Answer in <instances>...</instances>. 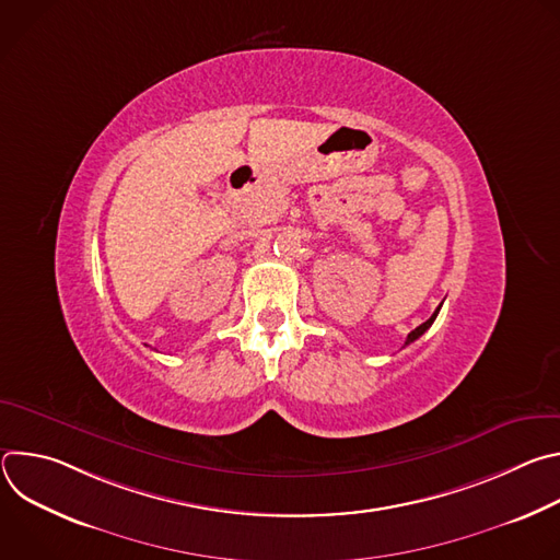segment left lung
<instances>
[{
    "label": "left lung",
    "instance_id": "8db88e82",
    "mask_svg": "<svg viewBox=\"0 0 560 560\" xmlns=\"http://www.w3.org/2000/svg\"><path fill=\"white\" fill-rule=\"evenodd\" d=\"M439 310H441V305H439V307H436V310H434V314H432V316H430V318H428V322H425V324H421V326H419V328H415V330H412V332H410V335H408V341H406V346H410V343H412V341H417V339H419V337H421V335H423V332H425V330H428V328H430V326H432V324H434V318H436V314H439Z\"/></svg>",
    "mask_w": 560,
    "mask_h": 560
}]
</instances>
